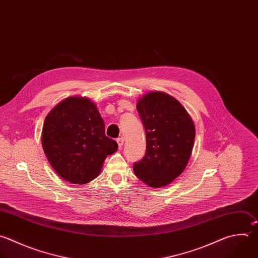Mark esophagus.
I'll return each mask as SVG.
<instances>
[{
    "label": "esophagus",
    "instance_id": "1",
    "mask_svg": "<svg viewBox=\"0 0 258 258\" xmlns=\"http://www.w3.org/2000/svg\"><path fill=\"white\" fill-rule=\"evenodd\" d=\"M116 142H117V144H118V147H119V149H121V148H122V146H123V143H124V140H123V138H122V137L118 138V139L116 140Z\"/></svg>",
    "mask_w": 258,
    "mask_h": 258
}]
</instances>
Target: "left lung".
<instances>
[{
    "label": "left lung",
    "instance_id": "obj_1",
    "mask_svg": "<svg viewBox=\"0 0 258 258\" xmlns=\"http://www.w3.org/2000/svg\"><path fill=\"white\" fill-rule=\"evenodd\" d=\"M146 132V154L134 163L136 176L151 187L172 182L185 169L196 128L185 108L173 97L151 92L137 103Z\"/></svg>",
    "mask_w": 258,
    "mask_h": 258
}]
</instances>
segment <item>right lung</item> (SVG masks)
I'll return each mask as SVG.
<instances>
[{
  "label": "right lung",
  "instance_id": "add662e5",
  "mask_svg": "<svg viewBox=\"0 0 258 258\" xmlns=\"http://www.w3.org/2000/svg\"><path fill=\"white\" fill-rule=\"evenodd\" d=\"M41 143L55 172L74 184L90 182L98 176L117 143L105 136V126L96 105L85 97L59 102L44 120Z\"/></svg>",
  "mask_w": 258,
  "mask_h": 258
}]
</instances>
